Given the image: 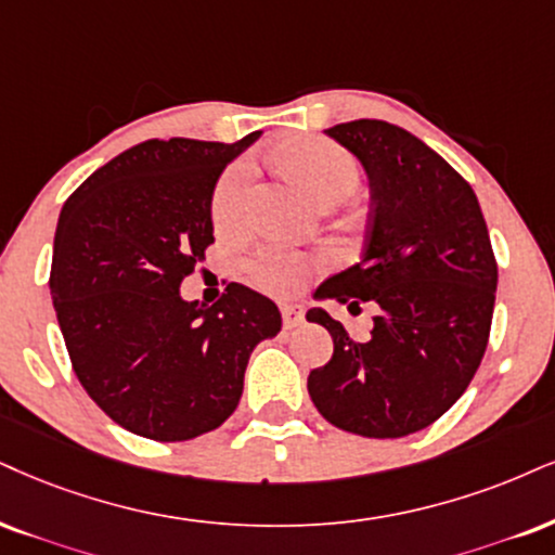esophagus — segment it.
<instances>
[{"label":"esophagus","mask_w":555,"mask_h":555,"mask_svg":"<svg viewBox=\"0 0 555 555\" xmlns=\"http://www.w3.org/2000/svg\"><path fill=\"white\" fill-rule=\"evenodd\" d=\"M280 313H283L285 330H293V326H298L300 321H304V309H300V306H280Z\"/></svg>","instance_id":"esophagus-1"}]
</instances>
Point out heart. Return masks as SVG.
<instances>
[{
  "mask_svg": "<svg viewBox=\"0 0 555 555\" xmlns=\"http://www.w3.org/2000/svg\"><path fill=\"white\" fill-rule=\"evenodd\" d=\"M272 156L317 205L341 201L360 182L358 159L339 143L319 139V135H298V139L278 143L272 149ZM249 182L251 167L244 159L231 164L216 182L214 197H210V218L218 231H236L244 223ZM317 267L319 259L306 251L267 244L246 259L244 272L255 288L272 293V296H288L309 280Z\"/></svg>",
  "mask_w": 555,
  "mask_h": 555,
  "instance_id": "1",
  "label": "heart"
}]
</instances>
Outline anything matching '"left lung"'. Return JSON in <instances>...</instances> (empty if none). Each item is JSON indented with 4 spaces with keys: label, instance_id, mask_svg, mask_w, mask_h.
<instances>
[{
    "label": "left lung",
    "instance_id": "8db88e82",
    "mask_svg": "<svg viewBox=\"0 0 555 555\" xmlns=\"http://www.w3.org/2000/svg\"><path fill=\"white\" fill-rule=\"evenodd\" d=\"M371 180L365 251L317 291L350 313L378 309L365 341L311 309L334 354L309 375L326 422L362 437H406L440 420L468 388L489 345L496 257L474 188L414 133L386 120L326 131Z\"/></svg>",
    "mask_w": 555,
    "mask_h": 555
}]
</instances>
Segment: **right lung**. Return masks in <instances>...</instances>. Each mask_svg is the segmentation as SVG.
<instances>
[{
    "mask_svg": "<svg viewBox=\"0 0 555 555\" xmlns=\"http://www.w3.org/2000/svg\"><path fill=\"white\" fill-rule=\"evenodd\" d=\"M149 139L68 195L53 238L51 296L72 367L98 406L156 442L201 437L234 414L278 306L242 283L210 309L180 283L214 244L218 175L257 141Z\"/></svg>",
    "mask_w": 555,
    "mask_h": 555,
    "instance_id": "right-lung-1",
    "label": "right lung"
}]
</instances>
